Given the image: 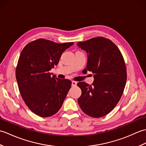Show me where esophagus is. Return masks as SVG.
Segmentation results:
<instances>
[{"mask_svg": "<svg viewBox=\"0 0 146 146\" xmlns=\"http://www.w3.org/2000/svg\"><path fill=\"white\" fill-rule=\"evenodd\" d=\"M72 86H76L77 85V82H75V81H72Z\"/></svg>", "mask_w": 146, "mask_h": 146, "instance_id": "obj_1", "label": "esophagus"}]
</instances>
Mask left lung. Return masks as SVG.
<instances>
[{"mask_svg": "<svg viewBox=\"0 0 146 146\" xmlns=\"http://www.w3.org/2000/svg\"><path fill=\"white\" fill-rule=\"evenodd\" d=\"M77 46L87 53L85 70L92 71V85L77 83L82 90L78 103L83 112L98 118L110 113L122 97L127 80L126 66L120 50L110 39L97 37Z\"/></svg>", "mask_w": 146, "mask_h": 146, "instance_id": "obj_1", "label": "left lung"}]
</instances>
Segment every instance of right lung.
I'll use <instances>...</instances> for the list:
<instances>
[{
    "label": "right lung",
    "mask_w": 146,
    "mask_h": 146,
    "mask_svg": "<svg viewBox=\"0 0 146 146\" xmlns=\"http://www.w3.org/2000/svg\"><path fill=\"white\" fill-rule=\"evenodd\" d=\"M73 44L39 39L29 42L22 51L15 70L16 80L24 102L37 115H53L63 105L71 82L52 76L49 71Z\"/></svg>",
    "instance_id": "1"
}]
</instances>
